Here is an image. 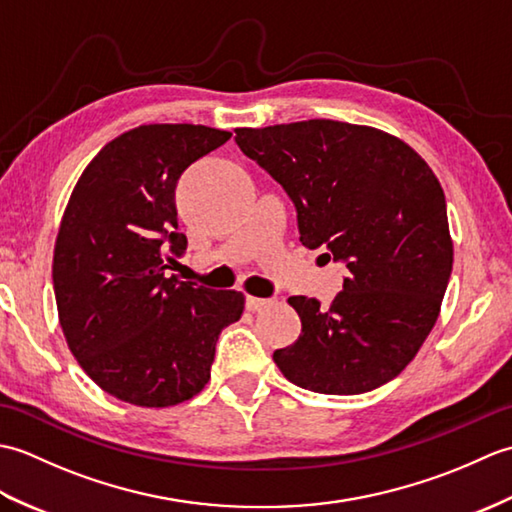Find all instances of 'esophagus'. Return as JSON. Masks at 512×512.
I'll list each match as a JSON object with an SVG mask.
<instances>
[{
	"instance_id": "34e87169",
	"label": "esophagus",
	"mask_w": 512,
	"mask_h": 512,
	"mask_svg": "<svg viewBox=\"0 0 512 512\" xmlns=\"http://www.w3.org/2000/svg\"><path fill=\"white\" fill-rule=\"evenodd\" d=\"M268 299H259V297H246V310L248 312H257L268 306Z\"/></svg>"
}]
</instances>
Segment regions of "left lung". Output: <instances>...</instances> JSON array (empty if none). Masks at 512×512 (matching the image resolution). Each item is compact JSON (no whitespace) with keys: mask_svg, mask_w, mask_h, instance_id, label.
Segmentation results:
<instances>
[{"mask_svg":"<svg viewBox=\"0 0 512 512\" xmlns=\"http://www.w3.org/2000/svg\"><path fill=\"white\" fill-rule=\"evenodd\" d=\"M235 143L295 202L301 244L328 248L350 275L328 310L290 297L299 339L273 358L317 394H365L418 354L438 321L453 268L447 202L436 173L376 127L312 118L239 127Z\"/></svg>","mask_w":512,"mask_h":512,"instance_id":"8db88e82","label":"left lung"}]
</instances>
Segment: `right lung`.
I'll use <instances>...</instances> for the list:
<instances>
[{
  "label": "right lung",
  "instance_id": "obj_1",
  "mask_svg": "<svg viewBox=\"0 0 512 512\" xmlns=\"http://www.w3.org/2000/svg\"><path fill=\"white\" fill-rule=\"evenodd\" d=\"M231 132L140 125L114 138L81 173L52 259L59 323L70 352L107 394L171 407L211 378L217 336L244 312L237 290L167 277L187 237L176 184Z\"/></svg>",
  "mask_w": 512,
  "mask_h": 512
}]
</instances>
